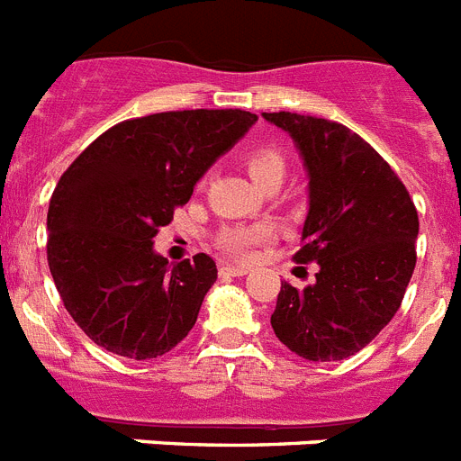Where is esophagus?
I'll list each match as a JSON object with an SVG mask.
<instances>
[{
	"label": "esophagus",
	"mask_w": 461,
	"mask_h": 461,
	"mask_svg": "<svg viewBox=\"0 0 461 461\" xmlns=\"http://www.w3.org/2000/svg\"><path fill=\"white\" fill-rule=\"evenodd\" d=\"M219 275H221V276H244V275H247V267H242V266H221V267H219Z\"/></svg>",
	"instance_id": "obj_1"
}]
</instances>
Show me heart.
Returning <instances> with one entry per match:
<instances>
[{"label":"heart","mask_w":461,"mask_h":461,"mask_svg":"<svg viewBox=\"0 0 461 461\" xmlns=\"http://www.w3.org/2000/svg\"><path fill=\"white\" fill-rule=\"evenodd\" d=\"M244 164H247V170L258 186L272 180L281 182L286 175V158L272 145H260V148L249 149L244 157ZM270 235L272 230L266 223H249V226L238 223V226H223L217 233L214 244L221 254L244 260L254 254L258 244L267 242Z\"/></svg>","instance_id":"obj_1"}]
</instances>
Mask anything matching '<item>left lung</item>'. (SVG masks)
<instances>
[{
    "label": "left lung",
    "mask_w": 461,
    "mask_h": 461,
    "mask_svg": "<svg viewBox=\"0 0 461 461\" xmlns=\"http://www.w3.org/2000/svg\"><path fill=\"white\" fill-rule=\"evenodd\" d=\"M291 133L309 173V214L295 263L316 281L281 284L272 330L295 356L344 360L393 321L415 267L418 210L388 161L337 122L263 113Z\"/></svg>",
    "instance_id": "left-lung-1"
}]
</instances>
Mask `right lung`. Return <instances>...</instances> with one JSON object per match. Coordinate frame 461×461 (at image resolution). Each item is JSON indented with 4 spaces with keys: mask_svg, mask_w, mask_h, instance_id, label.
Instances as JSON below:
<instances>
[{
    "mask_svg": "<svg viewBox=\"0 0 461 461\" xmlns=\"http://www.w3.org/2000/svg\"><path fill=\"white\" fill-rule=\"evenodd\" d=\"M256 120L240 108L124 120L64 170L48 207V267L64 307L94 344L152 360L189 335L217 266L195 254L168 270L152 240Z\"/></svg>",
    "mask_w": 461,
    "mask_h": 461,
    "instance_id": "add662e5",
    "label": "right lung"
}]
</instances>
